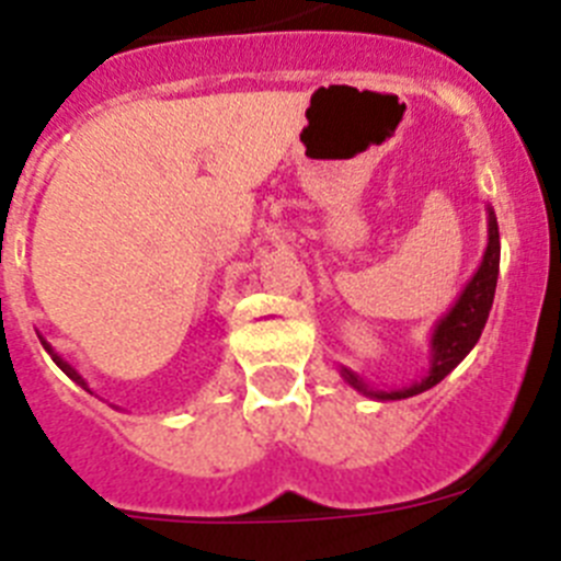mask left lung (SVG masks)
I'll use <instances>...</instances> for the list:
<instances>
[{
	"instance_id": "8db88e82",
	"label": "left lung",
	"mask_w": 561,
	"mask_h": 561,
	"mask_svg": "<svg viewBox=\"0 0 561 561\" xmlns=\"http://www.w3.org/2000/svg\"><path fill=\"white\" fill-rule=\"evenodd\" d=\"M489 210V244H485L483 261H480L478 272L472 275V280L463 286L460 297L455 300L453 309L440 317L435 323L433 336H430V370L421 381H413L410 388L399 390H376L370 388L368 381L362 379L359 374L348 368H340L342 379L348 381L351 388L359 390L362 396L376 401H396V399H410V396H419L424 390L435 388L447 374H453L458 368L463 356L478 345L480 334H483V325L489 320V311L494 304V289H497V275H500V230L497 219H494L492 207Z\"/></svg>"
}]
</instances>
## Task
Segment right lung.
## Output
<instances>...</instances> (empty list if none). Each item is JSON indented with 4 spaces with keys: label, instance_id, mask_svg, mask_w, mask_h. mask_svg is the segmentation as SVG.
<instances>
[{
    "label": "right lung",
    "instance_id": "right-lung-1",
    "mask_svg": "<svg viewBox=\"0 0 561 561\" xmlns=\"http://www.w3.org/2000/svg\"><path fill=\"white\" fill-rule=\"evenodd\" d=\"M38 340H42L44 351H47V354H49V356H53V362H56L58 368H61V370H64V374H67V376H69V379H72V381H78V385H81V388H83V390H89L87 379H83V376H81V374H78V370H76V368H72V365H69V362H64V359H61V356H58V354H56V351H53V345H49V342H47V340H44V336H38ZM89 393H92V390H89Z\"/></svg>",
    "mask_w": 561,
    "mask_h": 561
}]
</instances>
